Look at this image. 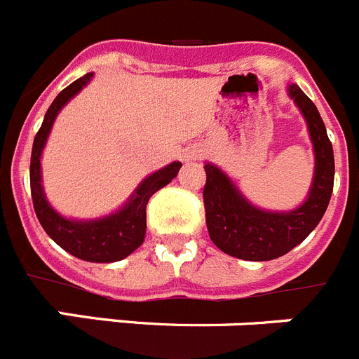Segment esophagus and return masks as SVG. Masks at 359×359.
Instances as JSON below:
<instances>
[{"mask_svg": "<svg viewBox=\"0 0 359 359\" xmlns=\"http://www.w3.org/2000/svg\"><path fill=\"white\" fill-rule=\"evenodd\" d=\"M200 157V151L196 150V148H187L186 151H184V159L186 161H195Z\"/></svg>", "mask_w": 359, "mask_h": 359, "instance_id": "34e87169", "label": "esophagus"}]
</instances>
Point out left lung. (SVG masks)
Instances as JSON below:
<instances>
[{"instance_id":"obj_1","label":"left lung","mask_w":359,"mask_h":359,"mask_svg":"<svg viewBox=\"0 0 359 359\" xmlns=\"http://www.w3.org/2000/svg\"><path fill=\"white\" fill-rule=\"evenodd\" d=\"M308 125L315 154V172L308 196L292 211H266L245 198L234 180L212 163H205V224L211 241L222 252L245 261H270L288 254L311 234L329 205L334 182V156L325 125L315 103L297 83H288Z\"/></svg>"}]
</instances>
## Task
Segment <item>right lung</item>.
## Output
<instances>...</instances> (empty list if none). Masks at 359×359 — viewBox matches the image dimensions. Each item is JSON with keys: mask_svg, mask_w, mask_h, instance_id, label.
I'll return each instance as SVG.
<instances>
[{"mask_svg": "<svg viewBox=\"0 0 359 359\" xmlns=\"http://www.w3.org/2000/svg\"><path fill=\"white\" fill-rule=\"evenodd\" d=\"M93 75L95 73H87L82 79L69 83L62 93L57 95V98L46 111L43 125L35 135L34 148H32V200H34L35 215L46 234L59 247L69 252L71 256L89 261V263H114V261L125 259L135 248L141 247V243L144 241V234H147L148 200L154 193L159 191L161 187L175 179L182 164L175 161V163L150 173L147 179L141 180L140 186L135 187V191L128 196L127 202L118 211L102 216V218L75 219L66 218L59 211H55L44 193L41 157H43V150L46 147L51 127H53L59 112L71 98H75L83 87L91 82Z\"/></svg>", "mask_w": 359, "mask_h": 359, "instance_id": "1", "label": "right lung"}]
</instances>
